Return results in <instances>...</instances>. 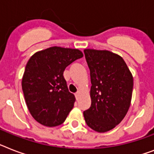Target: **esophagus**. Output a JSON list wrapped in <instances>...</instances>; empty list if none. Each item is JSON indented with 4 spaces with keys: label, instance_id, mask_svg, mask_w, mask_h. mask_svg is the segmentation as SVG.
<instances>
[{
    "label": "esophagus",
    "instance_id": "34e87169",
    "mask_svg": "<svg viewBox=\"0 0 154 154\" xmlns=\"http://www.w3.org/2000/svg\"><path fill=\"white\" fill-rule=\"evenodd\" d=\"M75 96H76V98L78 99V97H79V96H80V92H77V93L75 94Z\"/></svg>",
    "mask_w": 154,
    "mask_h": 154
}]
</instances>
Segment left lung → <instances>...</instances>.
I'll use <instances>...</instances> for the list:
<instances>
[{"label":"left lung","mask_w":154,"mask_h":154,"mask_svg":"<svg viewBox=\"0 0 154 154\" xmlns=\"http://www.w3.org/2000/svg\"><path fill=\"white\" fill-rule=\"evenodd\" d=\"M90 70L91 107L84 112L88 127L99 133L119 124L130 108L134 79L121 56L109 51L85 49Z\"/></svg>","instance_id":"obj_1"}]
</instances>
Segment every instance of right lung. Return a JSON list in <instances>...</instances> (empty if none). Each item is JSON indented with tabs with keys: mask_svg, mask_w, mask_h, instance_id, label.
Returning a JSON list of instances; mask_svg holds the SVG:
<instances>
[{
	"mask_svg": "<svg viewBox=\"0 0 154 154\" xmlns=\"http://www.w3.org/2000/svg\"><path fill=\"white\" fill-rule=\"evenodd\" d=\"M83 56L78 49L54 46L30 57L22 77V89L27 108L38 123L53 127L66 120L76 98L69 92L63 72Z\"/></svg>",
	"mask_w": 154,
	"mask_h": 154,
	"instance_id": "obj_1",
	"label": "right lung"
}]
</instances>
